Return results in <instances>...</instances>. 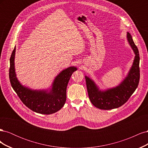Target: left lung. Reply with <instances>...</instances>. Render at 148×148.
I'll use <instances>...</instances> for the list:
<instances>
[{"instance_id": "8db88e82", "label": "left lung", "mask_w": 148, "mask_h": 148, "mask_svg": "<svg viewBox=\"0 0 148 148\" xmlns=\"http://www.w3.org/2000/svg\"><path fill=\"white\" fill-rule=\"evenodd\" d=\"M127 38L135 56L127 75L119 85L102 90L93 79L85 76L89 98L92 104L98 109L110 110L122 106L138 87L140 81V54L132 36L128 32Z\"/></svg>"}]
</instances>
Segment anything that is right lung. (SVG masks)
Here are the masks:
<instances>
[{"label": "right lung", "mask_w": 148, "mask_h": 148, "mask_svg": "<svg viewBox=\"0 0 148 148\" xmlns=\"http://www.w3.org/2000/svg\"><path fill=\"white\" fill-rule=\"evenodd\" d=\"M16 47L10 59L9 78L12 86L21 101L33 111L41 114H52L60 110L65 104L66 87L71 75L77 68L69 66L58 74L51 86L46 89H33L22 84L16 77L15 68Z\"/></svg>", "instance_id": "obj_1"}]
</instances>
